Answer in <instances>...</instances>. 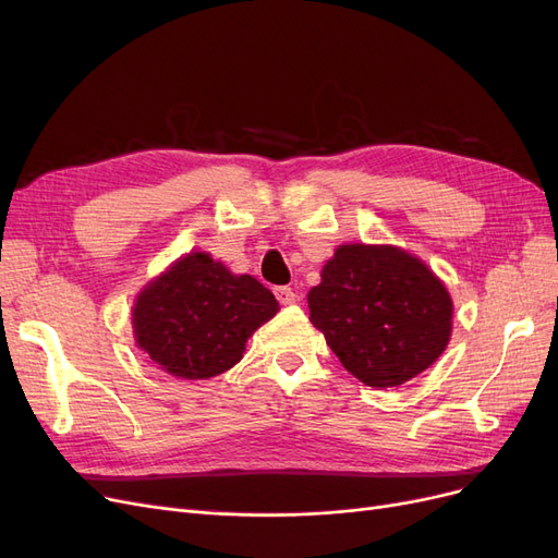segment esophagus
<instances>
[{
    "label": "esophagus",
    "instance_id": "esophagus-1",
    "mask_svg": "<svg viewBox=\"0 0 558 558\" xmlns=\"http://www.w3.org/2000/svg\"><path fill=\"white\" fill-rule=\"evenodd\" d=\"M275 295H277V300L281 302V305H293V302L298 300L295 291L289 289V286H279V289H275Z\"/></svg>",
    "mask_w": 558,
    "mask_h": 558
}]
</instances>
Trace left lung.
I'll return each instance as SVG.
<instances>
[{
  "mask_svg": "<svg viewBox=\"0 0 558 558\" xmlns=\"http://www.w3.org/2000/svg\"><path fill=\"white\" fill-rule=\"evenodd\" d=\"M307 302L335 356L373 388L421 375L451 337L447 286L424 260L391 244L337 246Z\"/></svg>",
  "mask_w": 558,
  "mask_h": 558,
  "instance_id": "left-lung-1",
  "label": "left lung"
}]
</instances>
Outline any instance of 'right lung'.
I'll return each instance as SVG.
<instances>
[{
    "mask_svg": "<svg viewBox=\"0 0 558 558\" xmlns=\"http://www.w3.org/2000/svg\"><path fill=\"white\" fill-rule=\"evenodd\" d=\"M279 312L272 291L191 251L150 279L132 307L134 342L165 373L209 379L238 365L246 340Z\"/></svg>",
    "mask_w": 558,
    "mask_h": 558,
    "instance_id": "right-lung-1",
    "label": "right lung"
}]
</instances>
